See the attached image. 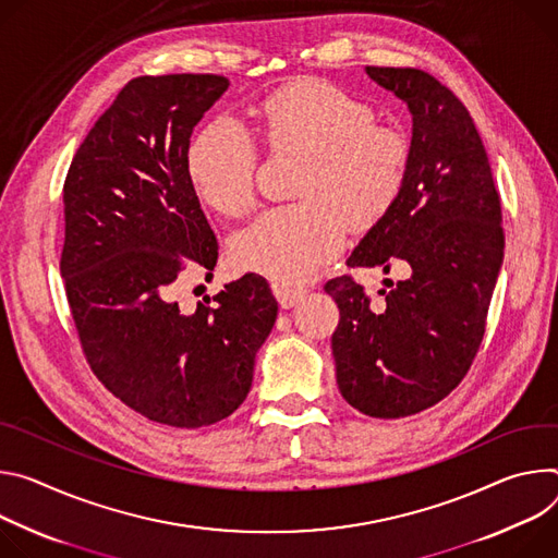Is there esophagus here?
<instances>
[{
  "mask_svg": "<svg viewBox=\"0 0 558 558\" xmlns=\"http://www.w3.org/2000/svg\"><path fill=\"white\" fill-rule=\"evenodd\" d=\"M272 294L277 296V301H279V305L283 307V311H288V307L296 305V303L303 299L305 290H303V288L283 286V283H272Z\"/></svg>",
  "mask_w": 558,
  "mask_h": 558,
  "instance_id": "obj_1",
  "label": "esophagus"
}]
</instances>
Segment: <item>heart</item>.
I'll return each mask as SVG.
<instances>
[{
  "label": "heart",
  "instance_id": "heart-1",
  "mask_svg": "<svg viewBox=\"0 0 558 558\" xmlns=\"http://www.w3.org/2000/svg\"><path fill=\"white\" fill-rule=\"evenodd\" d=\"M259 142L270 157L299 155L292 206L272 208L239 230L230 259L245 272L299 283L337 257L348 230L379 226L399 204L410 177L412 142L339 86L299 77L257 108ZM259 157L247 135L219 119L193 140L185 172L202 204L241 217L257 204Z\"/></svg>",
  "mask_w": 558,
  "mask_h": 558
}]
</instances>
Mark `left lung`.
Segmentation results:
<instances>
[{
  "mask_svg": "<svg viewBox=\"0 0 558 558\" xmlns=\"http://www.w3.org/2000/svg\"><path fill=\"white\" fill-rule=\"evenodd\" d=\"M410 106L412 163L403 197L350 255V268H399L386 311L350 275L324 290L337 301L332 332L343 399L377 418L410 416L446 399L468 375L485 335L504 262L501 199L461 99L421 69L365 66Z\"/></svg>",
  "mask_w": 558,
  "mask_h": 558,
  "instance_id": "obj_1",
  "label": "left lung"
}]
</instances>
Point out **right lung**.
<instances>
[{
  "instance_id": "add662e5",
  "label": "right lung",
  "mask_w": 558,
  "mask_h": 558,
  "mask_svg": "<svg viewBox=\"0 0 558 558\" xmlns=\"http://www.w3.org/2000/svg\"><path fill=\"white\" fill-rule=\"evenodd\" d=\"M228 84L193 73L131 80L64 181L59 270L84 356L121 403L172 427L213 425L243 403L277 319L268 281L255 272L204 296L191 315L170 299L185 268L210 275L217 264L185 157Z\"/></svg>"
}]
</instances>
